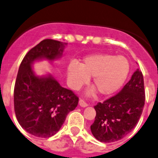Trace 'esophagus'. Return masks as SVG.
I'll return each mask as SVG.
<instances>
[{
    "mask_svg": "<svg viewBox=\"0 0 158 158\" xmlns=\"http://www.w3.org/2000/svg\"><path fill=\"white\" fill-rule=\"evenodd\" d=\"M79 106H81V107H87V106H88V104H86V103L85 102V101H82V100H79Z\"/></svg>",
    "mask_w": 158,
    "mask_h": 158,
    "instance_id": "obj_1",
    "label": "esophagus"
}]
</instances>
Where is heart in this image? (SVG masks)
Masks as SVG:
<instances>
[{
  "label": "heart",
  "mask_w": 158,
  "mask_h": 158,
  "mask_svg": "<svg viewBox=\"0 0 158 158\" xmlns=\"http://www.w3.org/2000/svg\"><path fill=\"white\" fill-rule=\"evenodd\" d=\"M130 70L126 57L110 54L88 56L79 65L72 63L68 68L70 87L79 89L93 78V84L102 95H109L118 90L126 82Z\"/></svg>",
  "instance_id": "b5f03b06"
}]
</instances>
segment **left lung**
I'll return each instance as SVG.
<instances>
[{"label":"left lung","mask_w":158,"mask_h":158,"mask_svg":"<svg viewBox=\"0 0 158 158\" xmlns=\"http://www.w3.org/2000/svg\"><path fill=\"white\" fill-rule=\"evenodd\" d=\"M145 104L143 73L137 69L122 90L94 108L90 129L97 140L113 143L127 135L139 122Z\"/></svg>","instance_id":"obj_1"}]
</instances>
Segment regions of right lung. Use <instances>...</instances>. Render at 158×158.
Instances as JSON below:
<instances>
[{
	"instance_id": "right-lung-1",
	"label": "right lung",
	"mask_w": 158,
	"mask_h": 158,
	"mask_svg": "<svg viewBox=\"0 0 158 158\" xmlns=\"http://www.w3.org/2000/svg\"><path fill=\"white\" fill-rule=\"evenodd\" d=\"M67 43L46 39L32 48L19 66L14 89V107L20 126L29 133L48 138L57 133L79 97L51 75L37 76L32 69L36 60L54 61L62 55Z\"/></svg>"
}]
</instances>
